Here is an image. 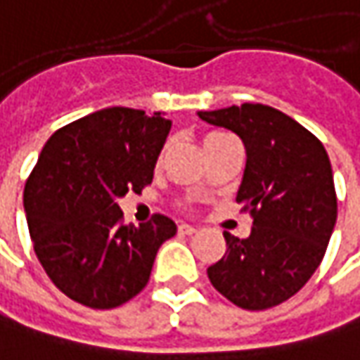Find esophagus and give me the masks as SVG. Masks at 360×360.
Masks as SVG:
<instances>
[{"label": "esophagus", "mask_w": 360, "mask_h": 360, "mask_svg": "<svg viewBox=\"0 0 360 360\" xmlns=\"http://www.w3.org/2000/svg\"><path fill=\"white\" fill-rule=\"evenodd\" d=\"M177 230H179V234H193L198 228H195V226H191V224H179V228H177Z\"/></svg>", "instance_id": "obj_1"}]
</instances>
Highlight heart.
Segmentation results:
<instances>
[{
    "label": "heart",
    "mask_w": 360,
    "mask_h": 360,
    "mask_svg": "<svg viewBox=\"0 0 360 360\" xmlns=\"http://www.w3.org/2000/svg\"><path fill=\"white\" fill-rule=\"evenodd\" d=\"M214 136H220V134H210V136H207V138H214Z\"/></svg>",
    "instance_id": "1"
}]
</instances>
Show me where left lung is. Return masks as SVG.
<instances>
[{"label":"left lung","instance_id":"1","mask_svg":"<svg viewBox=\"0 0 360 360\" xmlns=\"http://www.w3.org/2000/svg\"><path fill=\"white\" fill-rule=\"evenodd\" d=\"M200 117L243 138L246 169L236 203L252 218L248 238L224 232L226 255L207 266V277L243 309L279 306L320 266L336 224L326 148L300 122L263 103L200 112Z\"/></svg>","mask_w":360,"mask_h":360}]
</instances>
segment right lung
<instances>
[{
    "label": "right lung",
    "mask_w": 360,
    "mask_h": 360,
    "mask_svg": "<svg viewBox=\"0 0 360 360\" xmlns=\"http://www.w3.org/2000/svg\"><path fill=\"white\" fill-rule=\"evenodd\" d=\"M171 120L105 108L56 130L24 187L34 252L54 285L94 309L130 302L150 279L159 246L175 236L171 218L126 226L116 201L142 193Z\"/></svg>",
    "instance_id": "add662e5"
}]
</instances>
